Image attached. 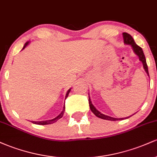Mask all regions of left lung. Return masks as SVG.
Here are the masks:
<instances>
[{
	"label": "left lung",
	"mask_w": 157,
	"mask_h": 157,
	"mask_svg": "<svg viewBox=\"0 0 157 157\" xmlns=\"http://www.w3.org/2000/svg\"><path fill=\"white\" fill-rule=\"evenodd\" d=\"M122 35H123L124 43H125V44L131 45V47L133 48V50H134V52H135V54H136V55L138 56L140 60L141 61V62L142 63V64H143L144 69H145V71H146L147 75L149 76L148 68H147L146 59H145V55H144L143 51H142V48L140 47V46H139L138 45L136 44V43L134 42V39H133V37H131V35H129V34L126 33V32H123V33H122ZM89 102L90 109H91V111L94 113V114L95 116H97V117L102 119V120H112V121H116V120H124V119H127V118H128V117H131V116H130V117H125V118H113V117H109V116H107V115L103 114V113L100 112L98 110H97L96 108H95L94 106L93 105V104L91 103V99H90L89 96Z\"/></svg>",
	"instance_id": "left-lung-1"
}]
</instances>
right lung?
<instances>
[{"mask_svg": "<svg viewBox=\"0 0 157 157\" xmlns=\"http://www.w3.org/2000/svg\"><path fill=\"white\" fill-rule=\"evenodd\" d=\"M29 42H26V44H25L24 46H23V49L27 45L29 44ZM70 91H71V89H68V91H67V93H66V97H65V99L67 98V97L68 96V94H69ZM64 111H65V105L63 106V109L62 112H61L60 114L58 115V116L57 117H55V119H52V120H45V121H32V122H33L34 124H37V125H48V124H52L54 123V122H56L58 120H60V119L63 116V113H64Z\"/></svg>", "mask_w": 157, "mask_h": 157, "instance_id": "obj_1", "label": "right lung"}]
</instances>
